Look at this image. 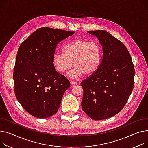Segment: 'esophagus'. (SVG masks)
Segmentation results:
<instances>
[{"mask_svg":"<svg viewBox=\"0 0 148 148\" xmlns=\"http://www.w3.org/2000/svg\"><path fill=\"white\" fill-rule=\"evenodd\" d=\"M70 83L72 86H75V84H77V82H74V81H71L70 82Z\"/></svg>","mask_w":148,"mask_h":148,"instance_id":"34e87169","label":"esophagus"}]
</instances>
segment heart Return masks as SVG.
<instances>
[{"instance_id": "heart-1", "label": "heart", "mask_w": 148, "mask_h": 148, "mask_svg": "<svg viewBox=\"0 0 148 148\" xmlns=\"http://www.w3.org/2000/svg\"><path fill=\"white\" fill-rule=\"evenodd\" d=\"M63 53L56 52L52 57L55 70L61 73L74 67L68 73L71 78L90 76L99 68L102 57L100 45L96 42H88L82 38H75L66 43L62 47Z\"/></svg>"}]
</instances>
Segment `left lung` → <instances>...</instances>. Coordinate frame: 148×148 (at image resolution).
Wrapping results in <instances>:
<instances>
[{
	"instance_id": "left-lung-1",
	"label": "left lung",
	"mask_w": 148,
	"mask_h": 148,
	"mask_svg": "<svg viewBox=\"0 0 148 148\" xmlns=\"http://www.w3.org/2000/svg\"><path fill=\"white\" fill-rule=\"evenodd\" d=\"M96 37L103 56L97 71L81 83L82 107L95 120L109 119L120 112L134 86V68L125 45L104 30L87 31Z\"/></svg>"
}]
</instances>
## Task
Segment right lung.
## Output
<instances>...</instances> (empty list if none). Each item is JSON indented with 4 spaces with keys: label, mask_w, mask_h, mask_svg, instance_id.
Returning a JSON list of instances; mask_svg holds the SVG:
<instances>
[{
    "label": "right lung",
    "mask_w": 148,
    "mask_h": 148,
    "mask_svg": "<svg viewBox=\"0 0 148 148\" xmlns=\"http://www.w3.org/2000/svg\"><path fill=\"white\" fill-rule=\"evenodd\" d=\"M74 33L43 27L19 46L13 74L15 94L34 117L46 119L55 114L70 86L67 78L56 71L52 57L57 44Z\"/></svg>",
    "instance_id": "obj_1"
}]
</instances>
